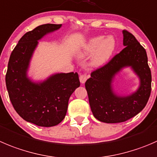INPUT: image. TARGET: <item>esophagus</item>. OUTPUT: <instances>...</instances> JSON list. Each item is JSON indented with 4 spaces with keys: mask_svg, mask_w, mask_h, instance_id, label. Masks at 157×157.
I'll use <instances>...</instances> for the list:
<instances>
[{
    "mask_svg": "<svg viewBox=\"0 0 157 157\" xmlns=\"http://www.w3.org/2000/svg\"><path fill=\"white\" fill-rule=\"evenodd\" d=\"M86 80H87V77H86V75H85V74H81V75L80 76V81L81 83H85V82L86 81Z\"/></svg>",
    "mask_w": 157,
    "mask_h": 157,
    "instance_id": "34e87169",
    "label": "esophagus"
}]
</instances>
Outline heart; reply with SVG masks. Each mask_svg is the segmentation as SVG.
<instances>
[{
	"label": "heart",
	"mask_w": 157,
	"mask_h": 157,
	"mask_svg": "<svg viewBox=\"0 0 157 157\" xmlns=\"http://www.w3.org/2000/svg\"><path fill=\"white\" fill-rule=\"evenodd\" d=\"M116 40L113 36H99L90 39L77 51V56L83 58L95 53L90 61V66L99 67L106 63L116 49Z\"/></svg>",
	"instance_id": "heart-1"
}]
</instances>
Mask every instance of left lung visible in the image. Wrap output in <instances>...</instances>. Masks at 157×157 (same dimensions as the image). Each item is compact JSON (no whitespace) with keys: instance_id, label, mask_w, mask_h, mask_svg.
<instances>
[{"instance_id":"obj_1","label":"left lung","mask_w":157,"mask_h":157,"mask_svg":"<svg viewBox=\"0 0 157 157\" xmlns=\"http://www.w3.org/2000/svg\"><path fill=\"white\" fill-rule=\"evenodd\" d=\"M125 47L107 64L91 74L85 83L90 106L98 121L106 124L127 121L139 113L147 105L151 92V71L146 50L136 37L123 30ZM130 67L139 78V86L127 95L117 94L113 88L115 77Z\"/></svg>"}]
</instances>
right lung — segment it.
<instances>
[{
  "label": "right lung",
  "mask_w": 157,
  "mask_h": 157,
  "mask_svg": "<svg viewBox=\"0 0 157 157\" xmlns=\"http://www.w3.org/2000/svg\"><path fill=\"white\" fill-rule=\"evenodd\" d=\"M61 26L43 24L26 33L9 59L5 80L12 105L24 121L39 127H54L64 119L70 97L80 84L78 74L74 72L56 73L39 81L28 76L38 40Z\"/></svg>",
  "instance_id": "right-lung-1"
}]
</instances>
